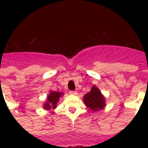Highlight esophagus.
Returning <instances> with one entry per match:
<instances>
[{"mask_svg":"<svg viewBox=\"0 0 148 148\" xmlns=\"http://www.w3.org/2000/svg\"><path fill=\"white\" fill-rule=\"evenodd\" d=\"M69 94H70V95H77V91H74V90H71V91H70Z\"/></svg>","mask_w":148,"mask_h":148,"instance_id":"esophagus-1","label":"esophagus"}]
</instances>
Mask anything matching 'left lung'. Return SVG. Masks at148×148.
I'll use <instances>...</instances> for the list:
<instances>
[{
    "label": "left lung",
    "instance_id": "obj_1",
    "mask_svg": "<svg viewBox=\"0 0 148 148\" xmlns=\"http://www.w3.org/2000/svg\"><path fill=\"white\" fill-rule=\"evenodd\" d=\"M83 101L84 104L95 112L103 110L106 106L105 97L95 85L93 86L90 92L84 96Z\"/></svg>",
    "mask_w": 148,
    "mask_h": 148
}]
</instances>
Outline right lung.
Here are the masks:
<instances>
[{"mask_svg": "<svg viewBox=\"0 0 148 148\" xmlns=\"http://www.w3.org/2000/svg\"><path fill=\"white\" fill-rule=\"evenodd\" d=\"M64 95V93L62 92H57L51 90L49 95H47L46 101L43 105V108L45 110H53L57 108V103L59 101L60 98Z\"/></svg>", "mask_w": 148, "mask_h": 148, "instance_id": "1", "label": "right lung"}]
</instances>
